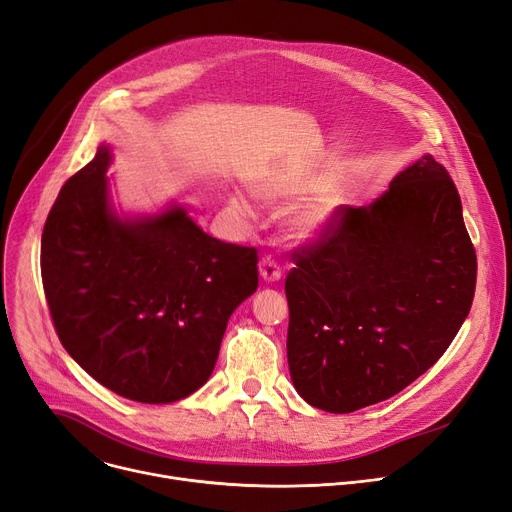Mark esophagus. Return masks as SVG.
Segmentation results:
<instances>
[{
    "label": "esophagus",
    "mask_w": 512,
    "mask_h": 512,
    "mask_svg": "<svg viewBox=\"0 0 512 512\" xmlns=\"http://www.w3.org/2000/svg\"><path fill=\"white\" fill-rule=\"evenodd\" d=\"M259 274L265 282H276L282 278V265L272 255H265L259 263Z\"/></svg>",
    "instance_id": "34e87169"
}]
</instances>
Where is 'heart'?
Masks as SVG:
<instances>
[{"label":"heart","mask_w":512,"mask_h":512,"mask_svg":"<svg viewBox=\"0 0 512 512\" xmlns=\"http://www.w3.org/2000/svg\"><path fill=\"white\" fill-rule=\"evenodd\" d=\"M317 182L315 180H294V178H270V180H263L259 184V195L267 201H274V199H282V197H290V195H301L311 191L315 188ZM324 218V213H305L297 220V230L301 234H309L319 222Z\"/></svg>","instance_id":"1"}]
</instances>
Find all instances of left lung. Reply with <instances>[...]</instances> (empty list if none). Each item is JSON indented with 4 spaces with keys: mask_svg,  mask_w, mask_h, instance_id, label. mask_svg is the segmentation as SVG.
I'll use <instances>...</instances> for the list:
<instances>
[{
    "mask_svg": "<svg viewBox=\"0 0 512 512\" xmlns=\"http://www.w3.org/2000/svg\"><path fill=\"white\" fill-rule=\"evenodd\" d=\"M292 261L290 378L328 413L382 402L432 367L469 315L477 280L459 191L432 155L373 203L336 207Z\"/></svg>",
    "mask_w": 512,
    "mask_h": 512,
    "instance_id": "1",
    "label": "left lung"
}]
</instances>
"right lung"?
I'll list each match as a JSON object with an SVG mask.
<instances>
[{
	"label": "right lung",
	"instance_id": "obj_1",
	"mask_svg": "<svg viewBox=\"0 0 512 512\" xmlns=\"http://www.w3.org/2000/svg\"><path fill=\"white\" fill-rule=\"evenodd\" d=\"M110 151L66 180L41 236V278L70 357L112 392L161 405L199 390L232 311L257 290V249L205 234L182 207L137 222L107 205Z\"/></svg>",
	"mask_w": 512,
	"mask_h": 512
}]
</instances>
